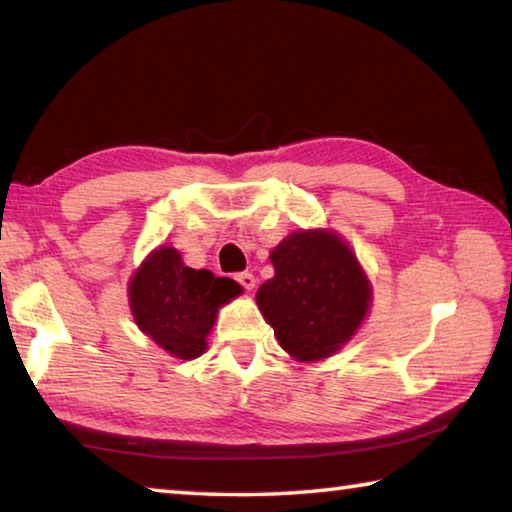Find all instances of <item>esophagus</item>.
Listing matches in <instances>:
<instances>
[{"label": "esophagus", "mask_w": 512, "mask_h": 512, "mask_svg": "<svg viewBox=\"0 0 512 512\" xmlns=\"http://www.w3.org/2000/svg\"><path fill=\"white\" fill-rule=\"evenodd\" d=\"M237 282L241 284V287H244L246 291H253L255 289V275L253 273H248V271H244V273H239L237 275Z\"/></svg>", "instance_id": "34e87169"}]
</instances>
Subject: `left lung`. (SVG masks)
I'll list each match as a JSON object with an SVG mask.
<instances>
[{
    "instance_id": "obj_1",
    "label": "left lung",
    "mask_w": 512,
    "mask_h": 512,
    "mask_svg": "<svg viewBox=\"0 0 512 512\" xmlns=\"http://www.w3.org/2000/svg\"><path fill=\"white\" fill-rule=\"evenodd\" d=\"M275 275L257 291V307L277 343L296 361L332 357L366 318L370 282L350 246L332 230H300L271 253Z\"/></svg>"
}]
</instances>
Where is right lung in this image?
Instances as JSON below:
<instances>
[{
	"mask_svg": "<svg viewBox=\"0 0 512 512\" xmlns=\"http://www.w3.org/2000/svg\"><path fill=\"white\" fill-rule=\"evenodd\" d=\"M239 293L241 287L230 277L185 266L171 246L153 250L128 284L137 327L162 350L185 361L205 352L216 311Z\"/></svg>",
	"mask_w": 512,
	"mask_h": 512,
	"instance_id": "obj_1",
	"label": "right lung"
}]
</instances>
